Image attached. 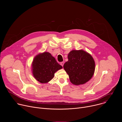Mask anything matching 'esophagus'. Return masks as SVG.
Instances as JSON below:
<instances>
[{"label": "esophagus", "mask_w": 122, "mask_h": 122, "mask_svg": "<svg viewBox=\"0 0 122 122\" xmlns=\"http://www.w3.org/2000/svg\"><path fill=\"white\" fill-rule=\"evenodd\" d=\"M64 62H61L60 63V65L62 66H63V65H64Z\"/></svg>", "instance_id": "1"}]
</instances>
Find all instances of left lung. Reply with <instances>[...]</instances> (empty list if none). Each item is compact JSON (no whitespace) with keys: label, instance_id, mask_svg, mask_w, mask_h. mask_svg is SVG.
<instances>
[{"label":"left lung","instance_id":"8db88e82","mask_svg":"<svg viewBox=\"0 0 122 122\" xmlns=\"http://www.w3.org/2000/svg\"><path fill=\"white\" fill-rule=\"evenodd\" d=\"M67 57L68 61L63 67L72 83L83 84L91 79L95 71V63L90 54L83 50H73Z\"/></svg>","mask_w":122,"mask_h":122}]
</instances>
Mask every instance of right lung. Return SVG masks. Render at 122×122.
Returning <instances> with one entry per match:
<instances>
[{
    "label": "right lung",
    "mask_w": 122,
    "mask_h": 122,
    "mask_svg": "<svg viewBox=\"0 0 122 122\" xmlns=\"http://www.w3.org/2000/svg\"><path fill=\"white\" fill-rule=\"evenodd\" d=\"M62 68L48 52L37 55L32 63L34 77L41 83H46L54 77L56 71Z\"/></svg>",
    "instance_id": "right-lung-1"
}]
</instances>
